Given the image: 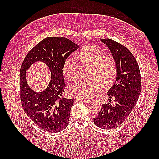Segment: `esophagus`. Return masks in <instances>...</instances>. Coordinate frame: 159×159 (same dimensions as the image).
<instances>
[{
  "instance_id": "obj_1",
  "label": "esophagus",
  "mask_w": 159,
  "mask_h": 159,
  "mask_svg": "<svg viewBox=\"0 0 159 159\" xmlns=\"http://www.w3.org/2000/svg\"><path fill=\"white\" fill-rule=\"evenodd\" d=\"M78 101H79V102H89V100H81V99H76Z\"/></svg>"
}]
</instances>
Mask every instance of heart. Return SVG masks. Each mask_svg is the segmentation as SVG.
I'll use <instances>...</instances> for the list:
<instances>
[{
  "instance_id": "heart-1",
  "label": "heart",
  "mask_w": 159,
  "mask_h": 159,
  "mask_svg": "<svg viewBox=\"0 0 159 159\" xmlns=\"http://www.w3.org/2000/svg\"><path fill=\"white\" fill-rule=\"evenodd\" d=\"M80 66L90 67L89 80H78L71 85L68 92L71 96L81 100L92 98L100 86L108 87L114 82L117 68L115 61L96 46H89L76 55ZM63 75L69 81H74L79 75V66L73 59H67L63 64Z\"/></svg>"
}]
</instances>
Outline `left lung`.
Segmentation results:
<instances>
[{"label":"left lung","mask_w":159,"mask_h":159,"mask_svg":"<svg viewBox=\"0 0 159 159\" xmlns=\"http://www.w3.org/2000/svg\"><path fill=\"white\" fill-rule=\"evenodd\" d=\"M100 40L109 48L116 64V79L107 93L109 98H115L116 104H102L93 122L101 128L111 129L120 126L136 105L141 91V74L135 58L126 47L111 39Z\"/></svg>","instance_id":"8db88e82"}]
</instances>
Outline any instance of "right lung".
I'll use <instances>...</instances> for the list:
<instances>
[{
    "label": "right lung",
    "instance_id": "1",
    "mask_svg": "<svg viewBox=\"0 0 159 159\" xmlns=\"http://www.w3.org/2000/svg\"><path fill=\"white\" fill-rule=\"evenodd\" d=\"M80 46L66 38L48 37L30 50L25 57L20 72V96L26 115L43 130L60 132L67 126L70 110L74 99L62 98L66 88L62 70L63 64ZM38 61L49 67L52 78L47 88L34 92L28 85L26 70Z\"/></svg>",
    "mask_w": 159,
    "mask_h": 159
}]
</instances>
